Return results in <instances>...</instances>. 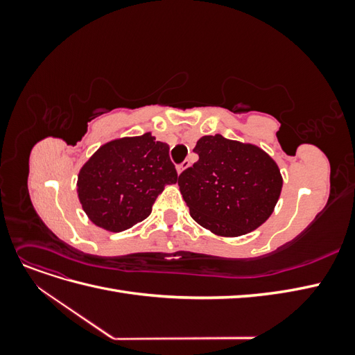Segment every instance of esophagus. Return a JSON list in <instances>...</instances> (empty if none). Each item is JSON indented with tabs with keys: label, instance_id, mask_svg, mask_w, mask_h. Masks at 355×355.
Wrapping results in <instances>:
<instances>
[{
	"label": "esophagus",
	"instance_id": "obj_1",
	"mask_svg": "<svg viewBox=\"0 0 355 355\" xmlns=\"http://www.w3.org/2000/svg\"><path fill=\"white\" fill-rule=\"evenodd\" d=\"M189 164H191V163H189V161H188V159H187V161H184V163H182L180 166H178V173L180 175V173H182V171H184V170H187V168L189 167Z\"/></svg>",
	"mask_w": 355,
	"mask_h": 355
}]
</instances>
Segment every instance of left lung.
Returning a JSON list of instances; mask_svg holds the SVG:
<instances>
[{
    "label": "left lung",
    "instance_id": "obj_1",
    "mask_svg": "<svg viewBox=\"0 0 355 355\" xmlns=\"http://www.w3.org/2000/svg\"><path fill=\"white\" fill-rule=\"evenodd\" d=\"M198 161L179 176L191 218L220 237H240L259 228L280 198L283 178L275 161L253 144L222 135L202 136Z\"/></svg>",
    "mask_w": 355,
    "mask_h": 355
}]
</instances>
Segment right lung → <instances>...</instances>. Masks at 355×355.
<instances>
[{
	"instance_id": "1",
	"label": "right lung",
	"mask_w": 355,
	"mask_h": 355,
	"mask_svg": "<svg viewBox=\"0 0 355 355\" xmlns=\"http://www.w3.org/2000/svg\"><path fill=\"white\" fill-rule=\"evenodd\" d=\"M176 182L168 145L148 132L103 144L80 168L77 192L96 227L120 232L146 219L164 187Z\"/></svg>"
}]
</instances>
